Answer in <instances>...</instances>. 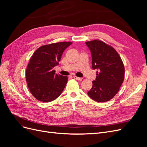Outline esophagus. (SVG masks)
Here are the masks:
<instances>
[{"label": "esophagus", "mask_w": 147, "mask_h": 147, "mask_svg": "<svg viewBox=\"0 0 147 147\" xmlns=\"http://www.w3.org/2000/svg\"><path fill=\"white\" fill-rule=\"evenodd\" d=\"M74 78L75 79V80H79V81H82V78H80V77H77V76H74Z\"/></svg>", "instance_id": "esophagus-1"}]
</instances>
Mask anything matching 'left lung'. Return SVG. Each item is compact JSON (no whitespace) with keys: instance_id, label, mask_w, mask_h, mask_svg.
Returning <instances> with one entry per match:
<instances>
[{"instance_id":"8db88e82","label":"left lung","mask_w":147,"mask_h":147,"mask_svg":"<svg viewBox=\"0 0 147 147\" xmlns=\"http://www.w3.org/2000/svg\"><path fill=\"white\" fill-rule=\"evenodd\" d=\"M92 56V67L97 69L96 78L88 92L91 98L99 102L112 99L124 81V67L115 49L99 40L86 42Z\"/></svg>"}]
</instances>
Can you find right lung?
I'll return each mask as SVG.
<instances>
[{"label": "right lung", "instance_id": "1", "mask_svg": "<svg viewBox=\"0 0 147 147\" xmlns=\"http://www.w3.org/2000/svg\"><path fill=\"white\" fill-rule=\"evenodd\" d=\"M72 42H61L39 47L31 57L26 69L29 90L35 99L48 102L58 97L66 85L67 77L55 74L62 55Z\"/></svg>", "mask_w": 147, "mask_h": 147}]
</instances>
